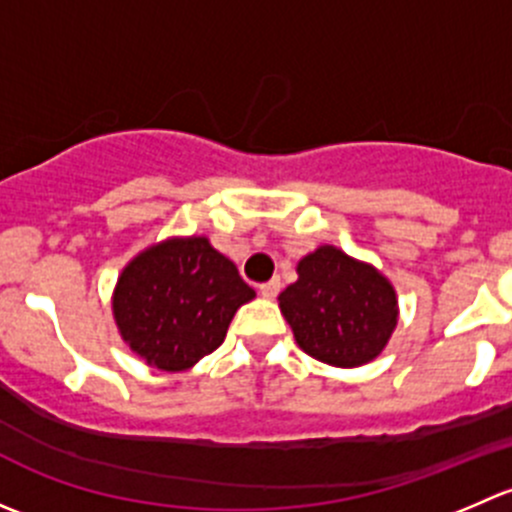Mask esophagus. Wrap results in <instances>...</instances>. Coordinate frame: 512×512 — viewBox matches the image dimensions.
Here are the masks:
<instances>
[{"mask_svg": "<svg viewBox=\"0 0 512 512\" xmlns=\"http://www.w3.org/2000/svg\"><path fill=\"white\" fill-rule=\"evenodd\" d=\"M280 289H282L280 280H270V282H265V285H260V294L265 299H275L277 294H280Z\"/></svg>", "mask_w": 512, "mask_h": 512, "instance_id": "obj_1", "label": "esophagus"}]
</instances>
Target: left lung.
I'll list each match as a JSON object with an SVG mask.
<instances>
[{"label":"left lung","mask_w":512,"mask_h":512,"mask_svg":"<svg viewBox=\"0 0 512 512\" xmlns=\"http://www.w3.org/2000/svg\"><path fill=\"white\" fill-rule=\"evenodd\" d=\"M297 275L277 299L299 349L342 369L376 359L399 322L391 282L334 245L302 257Z\"/></svg>","instance_id":"obj_1"}]
</instances>
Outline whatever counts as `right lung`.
<instances>
[{"instance_id":"add662e5","label":"right lung","mask_w":512,"mask_h":512,"mask_svg":"<svg viewBox=\"0 0 512 512\" xmlns=\"http://www.w3.org/2000/svg\"><path fill=\"white\" fill-rule=\"evenodd\" d=\"M255 289L208 237H170L123 267L113 319L123 342L151 366L185 371L223 344Z\"/></svg>"}]
</instances>
